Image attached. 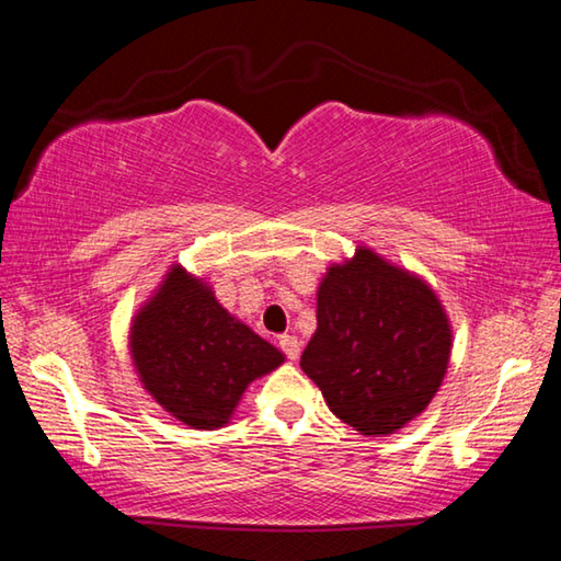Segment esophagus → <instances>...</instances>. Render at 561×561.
<instances>
[{"label":"esophagus","mask_w":561,"mask_h":561,"mask_svg":"<svg viewBox=\"0 0 561 561\" xmlns=\"http://www.w3.org/2000/svg\"><path fill=\"white\" fill-rule=\"evenodd\" d=\"M279 348L284 351V354H287V358L297 360L299 351H301V341L297 336H291V334H284V336H279Z\"/></svg>","instance_id":"34e87169"}]
</instances>
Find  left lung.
I'll return each instance as SVG.
<instances>
[{"label":"left lung","instance_id":"1","mask_svg":"<svg viewBox=\"0 0 561 561\" xmlns=\"http://www.w3.org/2000/svg\"><path fill=\"white\" fill-rule=\"evenodd\" d=\"M450 346L448 314L425 279L358 247L321 277L317 331L299 366L331 413L378 438L428 408Z\"/></svg>","mask_w":561,"mask_h":561}]
</instances>
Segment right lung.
I'll use <instances>...</instances> for the list:
<instances>
[{"label": "right lung", "instance_id": "1", "mask_svg": "<svg viewBox=\"0 0 561 561\" xmlns=\"http://www.w3.org/2000/svg\"><path fill=\"white\" fill-rule=\"evenodd\" d=\"M128 346L146 391L197 431L230 423L247 386L284 364L279 348L234 319L210 284L180 264L133 317Z\"/></svg>", "mask_w": 561, "mask_h": 561}]
</instances>
